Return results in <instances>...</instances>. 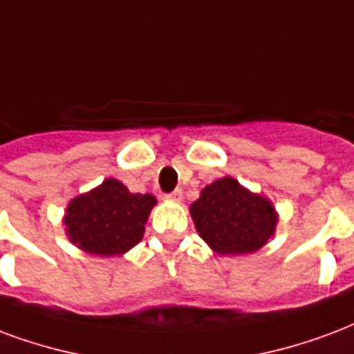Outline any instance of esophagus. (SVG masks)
<instances>
[{
	"label": "esophagus",
	"mask_w": 354,
	"mask_h": 354,
	"mask_svg": "<svg viewBox=\"0 0 354 354\" xmlns=\"http://www.w3.org/2000/svg\"><path fill=\"white\" fill-rule=\"evenodd\" d=\"M165 198H167V201H182V191L180 189H174L172 191V193H167V195H165Z\"/></svg>",
	"instance_id": "obj_1"
}]
</instances>
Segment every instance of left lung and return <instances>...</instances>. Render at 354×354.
Listing matches in <instances>:
<instances>
[{
    "label": "left lung",
    "instance_id": "left-lung-1",
    "mask_svg": "<svg viewBox=\"0 0 354 354\" xmlns=\"http://www.w3.org/2000/svg\"><path fill=\"white\" fill-rule=\"evenodd\" d=\"M189 212L201 238L217 255H245L261 250L274 236L277 225L270 201L230 176L206 185Z\"/></svg>",
    "mask_w": 354,
    "mask_h": 354
}]
</instances>
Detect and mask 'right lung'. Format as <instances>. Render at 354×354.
<instances>
[{
	"mask_svg": "<svg viewBox=\"0 0 354 354\" xmlns=\"http://www.w3.org/2000/svg\"><path fill=\"white\" fill-rule=\"evenodd\" d=\"M156 203L150 193H131L116 178H109L71 201L64 217L65 232L86 253L122 255L142 240L144 225Z\"/></svg>",
	"mask_w": 354,
	"mask_h": 354,
	"instance_id": "obj_1",
	"label": "right lung"
}]
</instances>
